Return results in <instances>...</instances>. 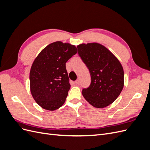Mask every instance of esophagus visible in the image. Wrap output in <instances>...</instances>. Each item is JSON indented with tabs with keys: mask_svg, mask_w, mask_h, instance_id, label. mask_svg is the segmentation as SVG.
Here are the masks:
<instances>
[{
	"mask_svg": "<svg viewBox=\"0 0 150 150\" xmlns=\"http://www.w3.org/2000/svg\"><path fill=\"white\" fill-rule=\"evenodd\" d=\"M74 83H75V84H76V85H79V84H80V81H79V79H77L76 81H74Z\"/></svg>",
	"mask_w": 150,
	"mask_h": 150,
	"instance_id": "esophagus-1",
	"label": "esophagus"
}]
</instances>
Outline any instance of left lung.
Returning a JSON list of instances; mask_svg holds the SVG:
<instances>
[{
	"instance_id": "1",
	"label": "left lung",
	"mask_w": 150,
	"mask_h": 150,
	"mask_svg": "<svg viewBox=\"0 0 150 150\" xmlns=\"http://www.w3.org/2000/svg\"><path fill=\"white\" fill-rule=\"evenodd\" d=\"M77 48L91 76L89 86L82 91L84 98L94 107L108 106L116 100L123 88L124 71L121 63L99 44H82Z\"/></svg>"
}]
</instances>
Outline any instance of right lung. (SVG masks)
<instances>
[{
	"label": "right lung",
	"instance_id": "1",
	"mask_svg": "<svg viewBox=\"0 0 150 150\" xmlns=\"http://www.w3.org/2000/svg\"><path fill=\"white\" fill-rule=\"evenodd\" d=\"M76 47L57 41L50 44L35 58L30 71L32 95L40 106L54 111L65 103L71 85L66 63Z\"/></svg>",
	"mask_w": 150,
	"mask_h": 150
}]
</instances>
